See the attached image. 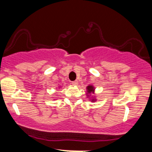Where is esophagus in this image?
<instances>
[{
  "label": "esophagus",
  "mask_w": 152,
  "mask_h": 152,
  "mask_svg": "<svg viewBox=\"0 0 152 152\" xmlns=\"http://www.w3.org/2000/svg\"><path fill=\"white\" fill-rule=\"evenodd\" d=\"M78 83V81L76 80V81H72L71 82V84L74 85V86H77Z\"/></svg>",
  "instance_id": "1"
}]
</instances>
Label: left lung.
<instances>
[{
    "label": "left lung",
    "instance_id": "left-lung-1",
    "mask_svg": "<svg viewBox=\"0 0 152 152\" xmlns=\"http://www.w3.org/2000/svg\"><path fill=\"white\" fill-rule=\"evenodd\" d=\"M94 93H95V88L93 85H88V86H86V96L91 102H96V99L95 98V96H91V94H94Z\"/></svg>",
    "mask_w": 152,
    "mask_h": 152
}]
</instances>
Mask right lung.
Returning a JSON list of instances; mask_svg holds the SVG:
<instances>
[{
    "instance_id": "obj_1",
    "label": "right lung",
    "mask_w": 152,
    "mask_h": 152,
    "mask_svg": "<svg viewBox=\"0 0 152 152\" xmlns=\"http://www.w3.org/2000/svg\"><path fill=\"white\" fill-rule=\"evenodd\" d=\"M59 87V88H61V86H58Z\"/></svg>"
}]
</instances>
